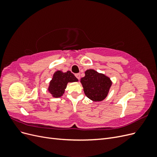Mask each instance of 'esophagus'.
Instances as JSON below:
<instances>
[{"label":"esophagus","mask_w":157,"mask_h":157,"mask_svg":"<svg viewBox=\"0 0 157 157\" xmlns=\"http://www.w3.org/2000/svg\"><path fill=\"white\" fill-rule=\"evenodd\" d=\"M75 77H77L78 80L80 79V73H77V74H75Z\"/></svg>","instance_id":"34e87169"}]
</instances>
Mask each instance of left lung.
Listing matches in <instances>:
<instances>
[{
  "label": "left lung",
  "mask_w": 157,
  "mask_h": 157,
  "mask_svg": "<svg viewBox=\"0 0 157 157\" xmlns=\"http://www.w3.org/2000/svg\"><path fill=\"white\" fill-rule=\"evenodd\" d=\"M80 82L86 96L94 101H102L105 99L111 86L110 79L92 69L85 72V77L81 78Z\"/></svg>",
  "instance_id": "obj_1"
}]
</instances>
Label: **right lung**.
I'll return each mask as SVG.
<instances>
[{"label": "right lung", "mask_w": 157, "mask_h": 157, "mask_svg": "<svg viewBox=\"0 0 157 157\" xmlns=\"http://www.w3.org/2000/svg\"><path fill=\"white\" fill-rule=\"evenodd\" d=\"M77 81L78 79L71 71H68L66 73H62L61 71H58L54 74L48 90L54 97L59 98L64 93L68 82Z\"/></svg>", "instance_id": "obj_1"}]
</instances>
